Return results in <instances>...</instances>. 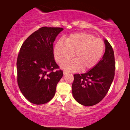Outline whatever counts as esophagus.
Returning a JSON list of instances; mask_svg holds the SVG:
<instances>
[{"label": "esophagus", "mask_w": 130, "mask_h": 130, "mask_svg": "<svg viewBox=\"0 0 130 130\" xmlns=\"http://www.w3.org/2000/svg\"><path fill=\"white\" fill-rule=\"evenodd\" d=\"M63 73V74H68V73H69V72H67V71H66V70H64Z\"/></svg>", "instance_id": "1"}]
</instances>
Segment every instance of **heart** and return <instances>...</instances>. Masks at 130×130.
I'll return each mask as SVG.
<instances>
[{
	"mask_svg": "<svg viewBox=\"0 0 130 130\" xmlns=\"http://www.w3.org/2000/svg\"><path fill=\"white\" fill-rule=\"evenodd\" d=\"M105 45L100 38L87 32L70 35L65 41L60 39L54 48V55L57 62L62 63L73 56L75 60L61 65L68 71L93 69L99 62L104 53Z\"/></svg>",
	"mask_w": 130,
	"mask_h": 130,
	"instance_id": "1",
	"label": "heart"
}]
</instances>
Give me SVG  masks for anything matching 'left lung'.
I'll return each instance as SVG.
<instances>
[{
  "label": "left lung",
  "mask_w": 130,
  "mask_h": 130,
  "mask_svg": "<svg viewBox=\"0 0 130 130\" xmlns=\"http://www.w3.org/2000/svg\"><path fill=\"white\" fill-rule=\"evenodd\" d=\"M104 43V54L96 67L85 73L74 74L72 94L77 102L85 106H92L101 102L115 76L113 50L107 39Z\"/></svg>",
  "instance_id": "left-lung-1"
}]
</instances>
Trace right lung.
<instances>
[{
  "label": "right lung",
  "mask_w": 130,
  "mask_h": 130,
  "mask_svg": "<svg viewBox=\"0 0 130 130\" xmlns=\"http://www.w3.org/2000/svg\"><path fill=\"white\" fill-rule=\"evenodd\" d=\"M63 30L42 27L23 43L18 56L17 82L22 93L35 104L51 100L63 72L54 60L53 42Z\"/></svg>",
  "instance_id": "obj_1"
}]
</instances>
